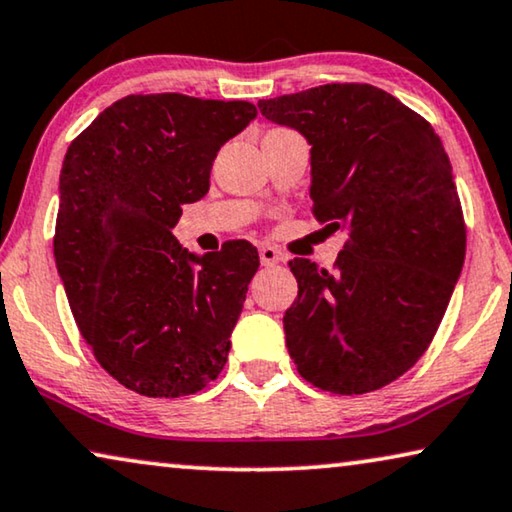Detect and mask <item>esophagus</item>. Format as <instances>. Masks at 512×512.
Segmentation results:
<instances>
[{
	"label": "esophagus",
	"mask_w": 512,
	"mask_h": 512,
	"mask_svg": "<svg viewBox=\"0 0 512 512\" xmlns=\"http://www.w3.org/2000/svg\"><path fill=\"white\" fill-rule=\"evenodd\" d=\"M258 256H261V263L263 265H274L279 263L281 258V251L277 247H272V244H261V249H258Z\"/></svg>",
	"instance_id": "1"
}]
</instances>
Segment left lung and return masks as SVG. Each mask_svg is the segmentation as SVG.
I'll list each match as a JSON object with an SVG mask.
<instances>
[{
  "label": "left lung",
  "mask_w": 512,
  "mask_h": 512,
  "mask_svg": "<svg viewBox=\"0 0 512 512\" xmlns=\"http://www.w3.org/2000/svg\"><path fill=\"white\" fill-rule=\"evenodd\" d=\"M258 110L307 138L316 219L348 231L332 272L288 263L298 279L284 314L288 353L316 388L379 390L427 351L462 272L466 228L448 154L432 124L374 85L311 87Z\"/></svg>",
  "instance_id": "8db88e82"
}]
</instances>
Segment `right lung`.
<instances>
[{
    "instance_id": "right-lung-1",
    "label": "right lung",
    "mask_w": 512,
    "mask_h": 512,
    "mask_svg": "<svg viewBox=\"0 0 512 512\" xmlns=\"http://www.w3.org/2000/svg\"><path fill=\"white\" fill-rule=\"evenodd\" d=\"M254 117L249 101L131 94L66 150L57 272L94 358L138 395H194L226 365L258 251L228 240L196 256L170 231Z\"/></svg>"
}]
</instances>
